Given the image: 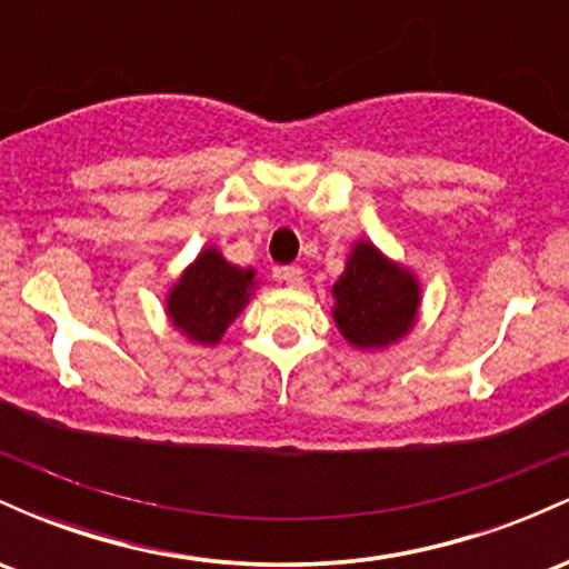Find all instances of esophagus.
Listing matches in <instances>:
<instances>
[{"mask_svg": "<svg viewBox=\"0 0 569 569\" xmlns=\"http://www.w3.org/2000/svg\"><path fill=\"white\" fill-rule=\"evenodd\" d=\"M276 278L278 280H283L286 286H291V289H297L299 283H302V270H299V267H278L276 270Z\"/></svg>", "mask_w": 569, "mask_h": 569, "instance_id": "1", "label": "esophagus"}]
</instances>
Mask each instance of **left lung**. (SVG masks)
Here are the masks:
<instances>
[{"label": "left lung", "mask_w": 569, "mask_h": 569, "mask_svg": "<svg viewBox=\"0 0 569 569\" xmlns=\"http://www.w3.org/2000/svg\"><path fill=\"white\" fill-rule=\"evenodd\" d=\"M331 318L348 345L367 352L393 348L417 326L422 283L371 240H356L342 276L331 286Z\"/></svg>", "instance_id": "left-lung-1"}]
</instances>
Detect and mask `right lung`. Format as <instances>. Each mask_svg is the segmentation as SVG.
Returning a JSON list of instances; mask_svg holds the SVG:
<instances>
[{"label":"right lung","mask_w":569,"mask_h":569,"mask_svg":"<svg viewBox=\"0 0 569 569\" xmlns=\"http://www.w3.org/2000/svg\"><path fill=\"white\" fill-rule=\"evenodd\" d=\"M257 289L253 267L227 262L217 246H206L168 289L166 316L187 342L217 348Z\"/></svg>","instance_id":"obj_1"}]
</instances>
